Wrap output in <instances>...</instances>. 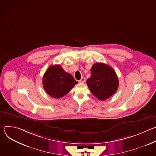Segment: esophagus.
<instances>
[{
    "label": "esophagus",
    "mask_w": 156,
    "mask_h": 156,
    "mask_svg": "<svg viewBox=\"0 0 156 156\" xmlns=\"http://www.w3.org/2000/svg\"><path fill=\"white\" fill-rule=\"evenodd\" d=\"M79 82L80 83H84V82H85V78L84 77H82L81 78V80L79 81Z\"/></svg>",
    "instance_id": "1"
}]
</instances>
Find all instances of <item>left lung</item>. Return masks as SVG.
Segmentation results:
<instances>
[{"label":"left lung","instance_id":"obj_1","mask_svg":"<svg viewBox=\"0 0 156 156\" xmlns=\"http://www.w3.org/2000/svg\"><path fill=\"white\" fill-rule=\"evenodd\" d=\"M91 77L86 81L92 94L101 101L112 96L117 90L119 79L111 66L103 63H96L91 69Z\"/></svg>","mask_w":156,"mask_h":156}]
</instances>
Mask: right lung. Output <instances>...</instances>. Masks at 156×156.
<instances>
[{"instance_id":"add662e5","label":"right lung","mask_w":156,"mask_h":156,"mask_svg":"<svg viewBox=\"0 0 156 156\" xmlns=\"http://www.w3.org/2000/svg\"><path fill=\"white\" fill-rule=\"evenodd\" d=\"M77 83L72 75L66 72L59 65L49 66L42 79L45 91L54 98L64 96Z\"/></svg>"}]
</instances>
